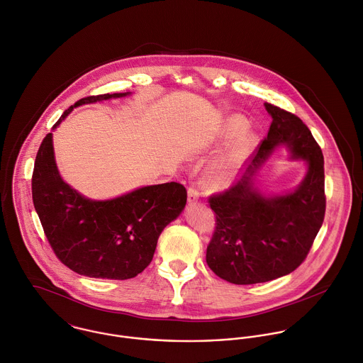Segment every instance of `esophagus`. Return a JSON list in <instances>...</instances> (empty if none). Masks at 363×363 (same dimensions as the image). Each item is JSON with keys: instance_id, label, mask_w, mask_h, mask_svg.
I'll list each match as a JSON object with an SVG mask.
<instances>
[{"instance_id": "obj_1", "label": "esophagus", "mask_w": 363, "mask_h": 363, "mask_svg": "<svg viewBox=\"0 0 363 363\" xmlns=\"http://www.w3.org/2000/svg\"><path fill=\"white\" fill-rule=\"evenodd\" d=\"M199 196H201V194H199V191H198V188L192 184L189 188H188V201L192 203V202H196L198 199H199Z\"/></svg>"}]
</instances>
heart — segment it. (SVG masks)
Wrapping results in <instances>:
<instances>
[{"label":"heart","instance_id":"obj_1","mask_svg":"<svg viewBox=\"0 0 363 363\" xmlns=\"http://www.w3.org/2000/svg\"><path fill=\"white\" fill-rule=\"evenodd\" d=\"M245 126V122L241 118H230L225 122V130L228 133H234L241 130ZM254 147V136L250 132H241L237 138L228 145L227 151L220 157L218 161L211 168V177L218 185L228 184L234 175L237 174L238 168L241 167L245 157Z\"/></svg>","mask_w":363,"mask_h":363}]
</instances>
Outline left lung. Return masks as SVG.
I'll return each instance as SVG.
<instances>
[{
    "label": "left lung",
    "instance_id": "8db88e82",
    "mask_svg": "<svg viewBox=\"0 0 363 363\" xmlns=\"http://www.w3.org/2000/svg\"><path fill=\"white\" fill-rule=\"evenodd\" d=\"M272 116L267 138L251 154L242 178L209 196L216 227L206 262L218 278L234 285L269 282L293 272L306 259L324 221V157L300 118L265 102ZM288 144L294 157L309 162L298 189L267 199L252 188V175L272 150Z\"/></svg>",
    "mask_w": 363,
    "mask_h": 363
}]
</instances>
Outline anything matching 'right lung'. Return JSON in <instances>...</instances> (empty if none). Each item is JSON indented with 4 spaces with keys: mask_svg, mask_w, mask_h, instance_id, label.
<instances>
[{
    "mask_svg": "<svg viewBox=\"0 0 363 363\" xmlns=\"http://www.w3.org/2000/svg\"><path fill=\"white\" fill-rule=\"evenodd\" d=\"M125 94L81 98L74 106ZM32 199L45 235L62 264L99 279H130L150 265L164 227L186 205V189L178 182L145 186L121 198L95 202L77 194L59 175L48 133L38 150L32 174Z\"/></svg>",
    "mask_w": 363,
    "mask_h": 363,
    "instance_id": "right-lung-1",
    "label": "right lung"
}]
</instances>
